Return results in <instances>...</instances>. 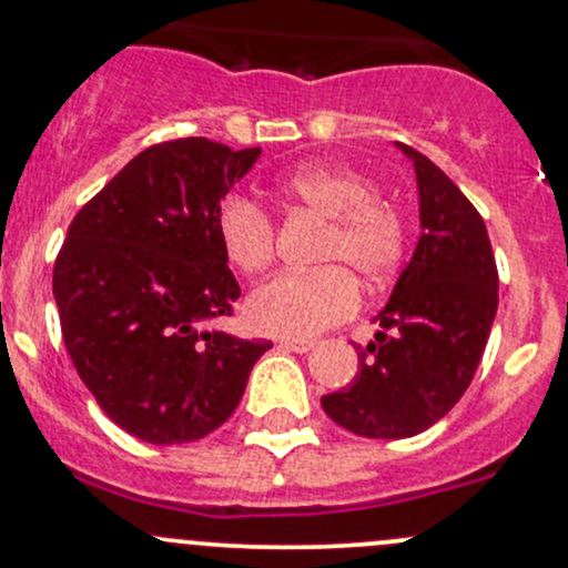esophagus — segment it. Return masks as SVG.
Masks as SVG:
<instances>
[{
	"label": "esophagus",
	"instance_id": "obj_1",
	"mask_svg": "<svg viewBox=\"0 0 568 568\" xmlns=\"http://www.w3.org/2000/svg\"><path fill=\"white\" fill-rule=\"evenodd\" d=\"M280 347L283 351H291V353H310L315 347L313 339H291V336H285V339H280Z\"/></svg>",
	"mask_w": 568,
	"mask_h": 568
}]
</instances>
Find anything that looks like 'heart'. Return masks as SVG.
I'll use <instances>...</instances> for the list:
<instances>
[{"label":"heart","instance_id":"obj_1","mask_svg":"<svg viewBox=\"0 0 568 568\" xmlns=\"http://www.w3.org/2000/svg\"><path fill=\"white\" fill-rule=\"evenodd\" d=\"M280 193L294 207L326 217L315 261L328 266L266 280L247 298V321L258 332L304 339L358 310L353 273L369 288L394 277L407 251V226L394 204L375 196L372 180L347 166H304L280 183ZM217 236L229 261L245 274L264 272L274 261V223L251 199L223 202Z\"/></svg>","mask_w":568,"mask_h":568}]
</instances>
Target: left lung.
Returning <instances> with one entry per match:
<instances>
[{"instance_id":"obj_1","label":"left lung","mask_w":568,"mask_h":568,"mask_svg":"<svg viewBox=\"0 0 568 568\" xmlns=\"http://www.w3.org/2000/svg\"><path fill=\"white\" fill-rule=\"evenodd\" d=\"M396 148L415 166L423 234L375 317V339L355 345L358 375L321 398L336 426L369 439H407L456 407L498 307L496 258L475 204L434 161Z\"/></svg>"}]
</instances>
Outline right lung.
I'll return each mask as SVG.
<instances>
[{"instance_id":"right-lung-1","label":"right lung","mask_w":568,"mask_h":568,"mask_svg":"<svg viewBox=\"0 0 568 568\" xmlns=\"http://www.w3.org/2000/svg\"><path fill=\"white\" fill-rule=\"evenodd\" d=\"M258 155L204 136L161 142L70 223L53 266L67 353L104 415L136 439L183 445L215 432L272 347L204 328L240 298L217 213Z\"/></svg>"}]
</instances>
